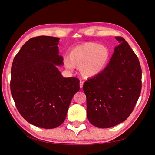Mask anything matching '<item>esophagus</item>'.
I'll list each match as a JSON object with an SVG mask.
<instances>
[{"label":"esophagus","mask_w":155,"mask_h":155,"mask_svg":"<svg viewBox=\"0 0 155 155\" xmlns=\"http://www.w3.org/2000/svg\"><path fill=\"white\" fill-rule=\"evenodd\" d=\"M83 86V82L82 81H79V87H80V88H82Z\"/></svg>","instance_id":"1"}]
</instances>
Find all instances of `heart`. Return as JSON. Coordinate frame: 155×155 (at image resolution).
<instances>
[{"label":"heart","mask_w":155,"mask_h":155,"mask_svg":"<svg viewBox=\"0 0 155 155\" xmlns=\"http://www.w3.org/2000/svg\"><path fill=\"white\" fill-rule=\"evenodd\" d=\"M109 50L106 46L92 42H87L74 47L64 63L66 67L72 70L79 68L85 78H94L105 68L109 59Z\"/></svg>","instance_id":"b5f03b06"}]
</instances>
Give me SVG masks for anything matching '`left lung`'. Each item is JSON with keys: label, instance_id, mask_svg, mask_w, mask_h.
I'll return each mask as SVG.
<instances>
[{"label": "left lung", "instance_id": "8db88e82", "mask_svg": "<svg viewBox=\"0 0 155 155\" xmlns=\"http://www.w3.org/2000/svg\"><path fill=\"white\" fill-rule=\"evenodd\" d=\"M116 39L119 45L109 64L83 87L88 120L99 128L112 127L124 121L141 92L142 69L138 57L123 37Z\"/></svg>", "mask_w": 155, "mask_h": 155}]
</instances>
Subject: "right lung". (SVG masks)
Wrapping results in <instances>:
<instances>
[{
    "mask_svg": "<svg viewBox=\"0 0 155 155\" xmlns=\"http://www.w3.org/2000/svg\"><path fill=\"white\" fill-rule=\"evenodd\" d=\"M59 38L38 36L29 39L15 56L10 88L18 111L28 122L44 129L61 125L74 95L79 90L76 78H63L56 66Z\"/></svg>",
    "mask_w": 155,
    "mask_h": 155,
    "instance_id": "right-lung-1",
    "label": "right lung"
}]
</instances>
